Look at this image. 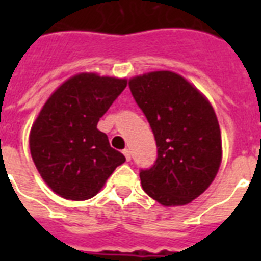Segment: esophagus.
Masks as SVG:
<instances>
[{
    "label": "esophagus",
    "mask_w": 261,
    "mask_h": 261,
    "mask_svg": "<svg viewBox=\"0 0 261 261\" xmlns=\"http://www.w3.org/2000/svg\"><path fill=\"white\" fill-rule=\"evenodd\" d=\"M123 154H124V157H126L127 161H130V160H131V151L128 150V149H124V150H123Z\"/></svg>",
    "instance_id": "esophagus-1"
}]
</instances>
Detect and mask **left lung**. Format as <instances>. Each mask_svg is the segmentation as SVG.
<instances>
[{"label": "left lung", "mask_w": 261, "mask_h": 261, "mask_svg": "<svg viewBox=\"0 0 261 261\" xmlns=\"http://www.w3.org/2000/svg\"><path fill=\"white\" fill-rule=\"evenodd\" d=\"M128 87L157 143L154 165L139 172L143 191L163 206L188 204L208 188L222 160L214 108L173 71L137 75Z\"/></svg>", "instance_id": "1"}]
</instances>
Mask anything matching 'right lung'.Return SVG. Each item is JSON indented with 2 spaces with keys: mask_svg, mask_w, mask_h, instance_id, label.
Wrapping results in <instances>:
<instances>
[{
  "mask_svg": "<svg viewBox=\"0 0 261 261\" xmlns=\"http://www.w3.org/2000/svg\"><path fill=\"white\" fill-rule=\"evenodd\" d=\"M127 85L115 77L80 73L51 94L30 134L36 169L55 194L93 198L126 159L110 146L97 123Z\"/></svg>",
  "mask_w": 261,
  "mask_h": 261,
  "instance_id": "1",
  "label": "right lung"
}]
</instances>
